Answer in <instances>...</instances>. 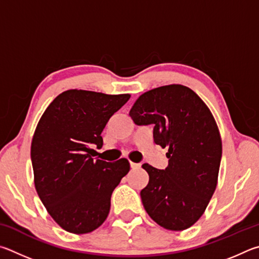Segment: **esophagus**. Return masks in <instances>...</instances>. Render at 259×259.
I'll return each instance as SVG.
<instances>
[{"mask_svg":"<svg viewBox=\"0 0 259 259\" xmlns=\"http://www.w3.org/2000/svg\"><path fill=\"white\" fill-rule=\"evenodd\" d=\"M140 167H141V164H137V162L131 161V168L132 169H138V168H140Z\"/></svg>","mask_w":259,"mask_h":259,"instance_id":"esophagus-1","label":"esophagus"}]
</instances>
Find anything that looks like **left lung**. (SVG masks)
Here are the masks:
<instances>
[{
	"mask_svg": "<svg viewBox=\"0 0 259 259\" xmlns=\"http://www.w3.org/2000/svg\"><path fill=\"white\" fill-rule=\"evenodd\" d=\"M130 116L137 125L153 124V141L168 149L166 169L142 165L149 174L141 191L144 209L166 230L191 228L205 212L219 181L222 139L214 116L196 92L181 84L144 92Z\"/></svg>",
	"mask_w": 259,
	"mask_h": 259,
	"instance_id": "1",
	"label": "left lung"
}]
</instances>
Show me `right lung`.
Segmentation results:
<instances>
[{"instance_id": "obj_1", "label": "right lung", "mask_w": 259, "mask_h": 259, "mask_svg": "<svg viewBox=\"0 0 259 259\" xmlns=\"http://www.w3.org/2000/svg\"><path fill=\"white\" fill-rule=\"evenodd\" d=\"M131 94L68 90L45 109L31 140L30 157L38 197L54 222L67 232L90 233L108 217L112 191L128 173L125 158L93 159L101 133Z\"/></svg>"}]
</instances>
